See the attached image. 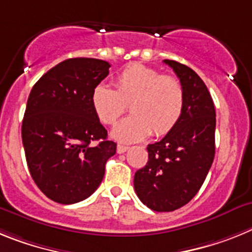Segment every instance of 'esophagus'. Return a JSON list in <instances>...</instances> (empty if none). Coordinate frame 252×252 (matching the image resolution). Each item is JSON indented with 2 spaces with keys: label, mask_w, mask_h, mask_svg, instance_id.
<instances>
[{
  "label": "esophagus",
  "mask_w": 252,
  "mask_h": 252,
  "mask_svg": "<svg viewBox=\"0 0 252 252\" xmlns=\"http://www.w3.org/2000/svg\"><path fill=\"white\" fill-rule=\"evenodd\" d=\"M129 147H126V146H123V144H118V147H117V152L118 153H124L128 151Z\"/></svg>",
  "instance_id": "34e87169"
}]
</instances>
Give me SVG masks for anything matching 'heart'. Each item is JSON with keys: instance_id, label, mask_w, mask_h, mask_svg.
<instances>
[{"instance_id": "obj_1", "label": "heart", "mask_w": 252, "mask_h": 252, "mask_svg": "<svg viewBox=\"0 0 252 252\" xmlns=\"http://www.w3.org/2000/svg\"><path fill=\"white\" fill-rule=\"evenodd\" d=\"M129 101L133 114L119 122L111 132L113 138L123 143L138 142L152 132L162 137L172 130L183 115L185 91L174 76L133 63L117 74L115 89L101 82L91 94L96 117L108 126L119 119Z\"/></svg>"}]
</instances>
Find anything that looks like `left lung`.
<instances>
[{
  "label": "left lung",
  "mask_w": 252,
  "mask_h": 252,
  "mask_svg": "<svg viewBox=\"0 0 252 252\" xmlns=\"http://www.w3.org/2000/svg\"><path fill=\"white\" fill-rule=\"evenodd\" d=\"M163 62L174 69L185 91L179 123L159 142L148 144V162L134 175V189L144 205L172 212L188 204L202 188L214 159L216 110L203 80L188 65Z\"/></svg>",
  "instance_id": "obj_1"
}]
</instances>
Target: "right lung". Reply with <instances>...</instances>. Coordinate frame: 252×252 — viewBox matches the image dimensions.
Instances as JSON below:
<instances>
[{
    "instance_id": "right-lung-1",
    "label": "right lung",
    "mask_w": 252,
    "mask_h": 252,
    "mask_svg": "<svg viewBox=\"0 0 252 252\" xmlns=\"http://www.w3.org/2000/svg\"><path fill=\"white\" fill-rule=\"evenodd\" d=\"M109 68L95 58L65 60L39 78L28 99L21 126L28 167L39 189L61 204L89 198L117 152L91 105Z\"/></svg>"
}]
</instances>
